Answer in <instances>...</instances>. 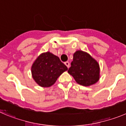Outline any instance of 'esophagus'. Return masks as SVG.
I'll list each match as a JSON object with an SVG mask.
<instances>
[{
	"instance_id": "1",
	"label": "esophagus",
	"mask_w": 126,
	"mask_h": 126,
	"mask_svg": "<svg viewBox=\"0 0 126 126\" xmlns=\"http://www.w3.org/2000/svg\"><path fill=\"white\" fill-rule=\"evenodd\" d=\"M64 64H65L66 66L68 68H69V66H70V63H69L68 62H64Z\"/></svg>"
}]
</instances>
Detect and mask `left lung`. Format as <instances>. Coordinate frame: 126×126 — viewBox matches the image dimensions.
<instances>
[{"label": "left lung", "mask_w": 126, "mask_h": 126, "mask_svg": "<svg viewBox=\"0 0 126 126\" xmlns=\"http://www.w3.org/2000/svg\"><path fill=\"white\" fill-rule=\"evenodd\" d=\"M68 73L78 84L84 86L92 85L99 79L98 63L87 53L77 51L73 55V60Z\"/></svg>", "instance_id": "left-lung-1"}]
</instances>
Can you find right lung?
Wrapping results in <instances>:
<instances>
[{"label": "right lung", "instance_id": "add662e5", "mask_svg": "<svg viewBox=\"0 0 126 126\" xmlns=\"http://www.w3.org/2000/svg\"><path fill=\"white\" fill-rule=\"evenodd\" d=\"M68 68L58 56L50 52L42 53L32 66L33 78L42 87H50Z\"/></svg>", "mask_w": 126, "mask_h": 126}]
</instances>
